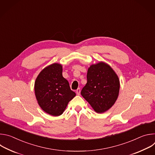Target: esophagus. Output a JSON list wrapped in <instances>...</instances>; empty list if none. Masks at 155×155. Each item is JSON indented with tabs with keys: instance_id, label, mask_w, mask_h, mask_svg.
<instances>
[{
	"instance_id": "esophagus-1",
	"label": "esophagus",
	"mask_w": 155,
	"mask_h": 155,
	"mask_svg": "<svg viewBox=\"0 0 155 155\" xmlns=\"http://www.w3.org/2000/svg\"><path fill=\"white\" fill-rule=\"evenodd\" d=\"M80 87H78V89L76 90V93L77 94V95H80Z\"/></svg>"
}]
</instances>
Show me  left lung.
<instances>
[{"label": "left lung", "instance_id": "1", "mask_svg": "<svg viewBox=\"0 0 155 155\" xmlns=\"http://www.w3.org/2000/svg\"><path fill=\"white\" fill-rule=\"evenodd\" d=\"M119 90L117 75L108 64L99 62L88 69L87 83L81 94L97 113H103L115 104Z\"/></svg>", "mask_w": 155, "mask_h": 155}]
</instances>
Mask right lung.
<instances>
[{
	"instance_id": "1",
	"label": "right lung",
	"mask_w": 155,
	"mask_h": 155,
	"mask_svg": "<svg viewBox=\"0 0 155 155\" xmlns=\"http://www.w3.org/2000/svg\"><path fill=\"white\" fill-rule=\"evenodd\" d=\"M62 73V65L53 64L39 74L35 82V94L39 105L53 116L61 115L76 95Z\"/></svg>"
}]
</instances>
